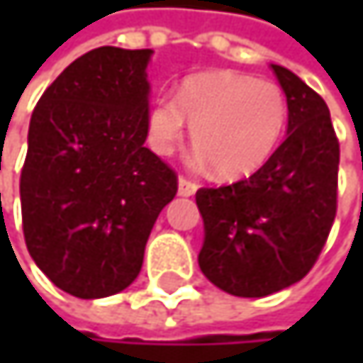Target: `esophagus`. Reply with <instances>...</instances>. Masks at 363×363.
<instances>
[{
    "label": "esophagus",
    "mask_w": 363,
    "mask_h": 363,
    "mask_svg": "<svg viewBox=\"0 0 363 363\" xmlns=\"http://www.w3.org/2000/svg\"><path fill=\"white\" fill-rule=\"evenodd\" d=\"M195 191H197V184L195 182H191L189 179H184V177L179 179V195L181 197H191V195H195Z\"/></svg>",
    "instance_id": "obj_1"
}]
</instances>
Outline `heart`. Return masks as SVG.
<instances>
[{
    "instance_id": "heart-1",
    "label": "heart",
    "mask_w": 363,
    "mask_h": 363,
    "mask_svg": "<svg viewBox=\"0 0 363 363\" xmlns=\"http://www.w3.org/2000/svg\"><path fill=\"white\" fill-rule=\"evenodd\" d=\"M191 123L193 164L214 166L223 181L246 179L275 153L288 121L284 90L235 71H206L186 77L177 99L160 94L147 117L149 145L172 155Z\"/></svg>"
}]
</instances>
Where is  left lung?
<instances>
[{
	"mask_svg": "<svg viewBox=\"0 0 363 363\" xmlns=\"http://www.w3.org/2000/svg\"><path fill=\"white\" fill-rule=\"evenodd\" d=\"M271 69L288 101L286 140L250 179L195 193L203 218L199 269L244 298L301 281L336 216L340 151L328 105L286 67Z\"/></svg>",
	"mask_w": 363,
	"mask_h": 363,
	"instance_id": "obj_1",
	"label": "left lung"
}]
</instances>
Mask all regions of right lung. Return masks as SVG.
Segmentation results:
<instances>
[{
	"instance_id": "obj_1",
	"label": "right lung",
	"mask_w": 363,
	"mask_h": 363,
	"mask_svg": "<svg viewBox=\"0 0 363 363\" xmlns=\"http://www.w3.org/2000/svg\"><path fill=\"white\" fill-rule=\"evenodd\" d=\"M153 50L103 45L41 94L21 174L25 242L48 279L105 298L140 273L151 229L179 189L147 140Z\"/></svg>"
}]
</instances>
